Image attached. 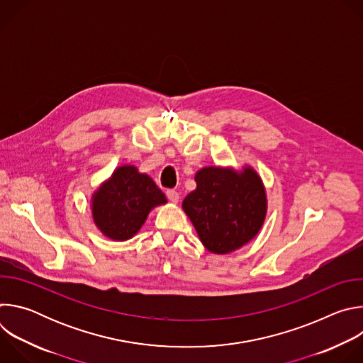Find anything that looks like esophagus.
<instances>
[{
	"label": "esophagus",
	"instance_id": "34e87169",
	"mask_svg": "<svg viewBox=\"0 0 363 363\" xmlns=\"http://www.w3.org/2000/svg\"><path fill=\"white\" fill-rule=\"evenodd\" d=\"M167 196H168V199H169L171 202H174V203H177V202L179 201V194H178L175 189H168V191H167Z\"/></svg>",
	"mask_w": 363,
	"mask_h": 363
}]
</instances>
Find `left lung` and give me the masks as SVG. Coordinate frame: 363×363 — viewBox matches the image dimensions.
I'll return each instance as SVG.
<instances>
[{
  "mask_svg": "<svg viewBox=\"0 0 363 363\" xmlns=\"http://www.w3.org/2000/svg\"><path fill=\"white\" fill-rule=\"evenodd\" d=\"M196 189L186 195L182 208L201 242L216 254L231 252L260 231L267 211L263 182L251 168L235 172L202 168L195 175Z\"/></svg>",
  "mask_w": 363,
  "mask_h": 363,
  "instance_id": "8db88e82",
  "label": "left lung"
}]
</instances>
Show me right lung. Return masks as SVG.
Instances as JSON below:
<instances>
[{
	"mask_svg": "<svg viewBox=\"0 0 363 363\" xmlns=\"http://www.w3.org/2000/svg\"><path fill=\"white\" fill-rule=\"evenodd\" d=\"M164 192L146 174L135 167L118 168L91 198V213L97 228L108 238H132L153 206L165 203Z\"/></svg>",
	"mask_w": 363,
	"mask_h": 363,
	"instance_id": "right-lung-1",
	"label": "right lung"
}]
</instances>
